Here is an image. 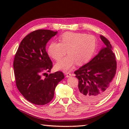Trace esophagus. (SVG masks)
<instances>
[{
	"label": "esophagus",
	"mask_w": 129,
	"mask_h": 129,
	"mask_svg": "<svg viewBox=\"0 0 129 129\" xmlns=\"http://www.w3.org/2000/svg\"><path fill=\"white\" fill-rule=\"evenodd\" d=\"M65 75H66V77H71V76H72L71 73H69V72H65Z\"/></svg>",
	"instance_id": "1"
}]
</instances>
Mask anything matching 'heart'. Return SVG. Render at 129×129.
<instances>
[{
    "mask_svg": "<svg viewBox=\"0 0 129 129\" xmlns=\"http://www.w3.org/2000/svg\"><path fill=\"white\" fill-rule=\"evenodd\" d=\"M59 43L52 42L49 45L48 53L50 57L59 61L56 64L57 69L64 71H69L76 62L82 65L88 62L92 57L97 48V40L91 35L77 32H66L59 38Z\"/></svg>",
    "mask_w": 129,
    "mask_h": 129,
    "instance_id": "1",
    "label": "heart"
}]
</instances>
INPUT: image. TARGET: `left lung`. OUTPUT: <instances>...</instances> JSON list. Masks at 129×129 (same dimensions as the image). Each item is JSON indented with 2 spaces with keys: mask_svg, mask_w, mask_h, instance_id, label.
<instances>
[{
  "mask_svg": "<svg viewBox=\"0 0 129 129\" xmlns=\"http://www.w3.org/2000/svg\"><path fill=\"white\" fill-rule=\"evenodd\" d=\"M100 38L105 47L74 72L78 80V97L86 102H96L103 99L112 88L116 73L117 61L112 45L105 37Z\"/></svg>",
  "mask_w": 129,
  "mask_h": 129,
  "instance_id": "1",
  "label": "left lung"
}]
</instances>
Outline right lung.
I'll list each match as a JSON object with an SVG mask.
<instances>
[{"label": "right lung", "mask_w": 129, "mask_h": 129, "mask_svg": "<svg viewBox=\"0 0 129 129\" xmlns=\"http://www.w3.org/2000/svg\"><path fill=\"white\" fill-rule=\"evenodd\" d=\"M57 33L48 29L30 32L21 41L15 55L13 66L17 88L27 101L38 105L52 101L57 85L64 78L60 71L43 77L53 67L45 47Z\"/></svg>", "instance_id": "add662e5"}]
</instances>
